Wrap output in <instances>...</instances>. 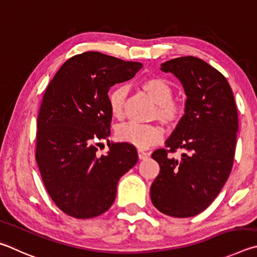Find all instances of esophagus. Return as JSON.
Wrapping results in <instances>:
<instances>
[{
  "label": "esophagus",
  "instance_id": "1",
  "mask_svg": "<svg viewBox=\"0 0 257 257\" xmlns=\"http://www.w3.org/2000/svg\"><path fill=\"white\" fill-rule=\"evenodd\" d=\"M138 155H139V158H140V159H147L148 157L150 156L149 154H148V152L143 151V150H141V149L138 150Z\"/></svg>",
  "mask_w": 257,
  "mask_h": 257
}]
</instances>
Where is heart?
I'll use <instances>...</instances> for the list:
<instances>
[{
    "instance_id": "obj_1",
    "label": "heart",
    "mask_w": 257,
    "mask_h": 257,
    "mask_svg": "<svg viewBox=\"0 0 257 257\" xmlns=\"http://www.w3.org/2000/svg\"><path fill=\"white\" fill-rule=\"evenodd\" d=\"M141 88L157 103L154 117H157L166 125H174L178 121L183 115V108L173 99L174 89L168 81L159 76H152L142 81ZM126 92L127 90L124 85H116L108 92L109 109L118 119L124 116ZM163 137V127L156 124H139L131 121L117 128V138L120 141L127 142L139 149H147L157 145Z\"/></svg>"
}]
</instances>
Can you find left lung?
Returning a JSON list of instances; mask_svg holds the SVG:
<instances>
[{"label":"left lung","instance_id":"1","mask_svg":"<svg viewBox=\"0 0 257 257\" xmlns=\"http://www.w3.org/2000/svg\"><path fill=\"white\" fill-rule=\"evenodd\" d=\"M181 81L185 114L166 148L151 155L160 166L150 196L164 214L188 218L212 203L230 175L238 132L237 106L227 79L201 58L177 57L161 64ZM183 151L179 160L171 154Z\"/></svg>","mask_w":257,"mask_h":257}]
</instances>
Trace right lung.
<instances>
[{
	"mask_svg": "<svg viewBox=\"0 0 257 257\" xmlns=\"http://www.w3.org/2000/svg\"><path fill=\"white\" fill-rule=\"evenodd\" d=\"M142 67L98 52L67 60L44 93L37 118L36 160L44 185L58 209L76 219L102 214L114 203L117 183L138 163L136 147H97L110 134L108 90Z\"/></svg>",
	"mask_w": 257,
	"mask_h": 257,
	"instance_id": "right-lung-1",
	"label": "right lung"
}]
</instances>
